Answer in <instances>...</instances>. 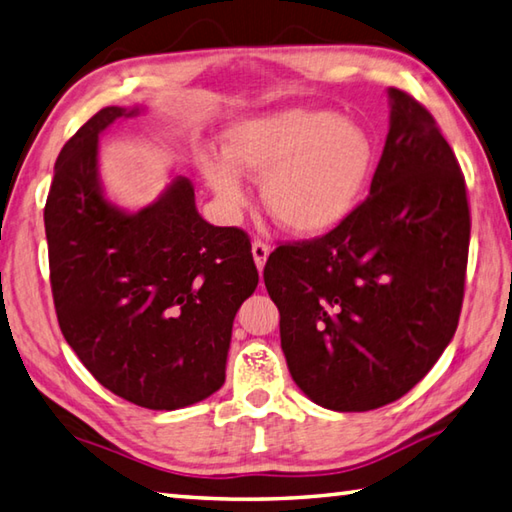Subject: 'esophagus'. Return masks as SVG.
<instances>
[{"label": "esophagus", "instance_id": "1", "mask_svg": "<svg viewBox=\"0 0 512 512\" xmlns=\"http://www.w3.org/2000/svg\"><path fill=\"white\" fill-rule=\"evenodd\" d=\"M252 256H254V263L258 267V272H263V267L267 263V256H269V247L263 243V240H254V243H252Z\"/></svg>", "mask_w": 512, "mask_h": 512}]
</instances>
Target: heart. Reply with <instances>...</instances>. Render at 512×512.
Here are the masks:
<instances>
[{"label": "heart", "instance_id": "heart-1", "mask_svg": "<svg viewBox=\"0 0 512 512\" xmlns=\"http://www.w3.org/2000/svg\"><path fill=\"white\" fill-rule=\"evenodd\" d=\"M225 158H207L202 176L220 207L243 209L240 173L263 180V205L278 227L323 236L359 205L374 169V142L356 120L321 109L252 115L225 133Z\"/></svg>", "mask_w": 512, "mask_h": 512}]
</instances>
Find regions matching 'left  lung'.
<instances>
[{"mask_svg":"<svg viewBox=\"0 0 512 512\" xmlns=\"http://www.w3.org/2000/svg\"><path fill=\"white\" fill-rule=\"evenodd\" d=\"M388 98L370 196L330 234L276 247L263 274L289 374L336 412L410 392L455 336L464 301V173L426 106L399 89Z\"/></svg>","mask_w":512,"mask_h":512,"instance_id":"8db88e82","label":"left lung"}]
</instances>
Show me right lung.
I'll use <instances>...</instances> for the list:
<instances>
[{
	"label": "right lung",
	"mask_w": 512,
	"mask_h": 512,
	"mask_svg": "<svg viewBox=\"0 0 512 512\" xmlns=\"http://www.w3.org/2000/svg\"><path fill=\"white\" fill-rule=\"evenodd\" d=\"M142 106H106L55 162L44 207L57 323L106 390L149 410L194 406L220 390L238 307L258 269L243 229L198 214L194 185L173 178L129 214L106 200L100 133Z\"/></svg>",
	"instance_id": "1"
}]
</instances>
